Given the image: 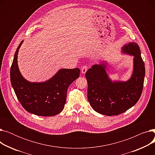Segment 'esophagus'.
<instances>
[{
  "instance_id": "1",
  "label": "esophagus",
  "mask_w": 155,
  "mask_h": 155,
  "mask_svg": "<svg viewBox=\"0 0 155 155\" xmlns=\"http://www.w3.org/2000/svg\"><path fill=\"white\" fill-rule=\"evenodd\" d=\"M88 70V67L87 66V65H84V66L82 67V68H81V71H82V73H85V72L87 71V70Z\"/></svg>"
}]
</instances>
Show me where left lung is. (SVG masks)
Returning a JSON list of instances; mask_svg holds the SVG:
<instances>
[{
    "label": "left lung",
    "instance_id": "1",
    "mask_svg": "<svg viewBox=\"0 0 155 155\" xmlns=\"http://www.w3.org/2000/svg\"><path fill=\"white\" fill-rule=\"evenodd\" d=\"M122 49L124 53L134 56L133 75L127 82H112L104 63L93 65L85 73L88 102L94 110L105 116L126 112L139 101L143 91L145 67L140 47L132 42Z\"/></svg>",
    "mask_w": 155,
    "mask_h": 155
}]
</instances>
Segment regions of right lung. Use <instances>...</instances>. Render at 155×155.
<instances>
[{"label": "right lung", "mask_w": 155, "mask_h": 155, "mask_svg": "<svg viewBox=\"0 0 155 155\" xmlns=\"http://www.w3.org/2000/svg\"><path fill=\"white\" fill-rule=\"evenodd\" d=\"M22 42L16 50L10 71L11 84L17 98L25 110L35 115L58 114L64 108L68 87L80 75V69H61L46 82H29L21 75L18 65V51Z\"/></svg>", "instance_id": "right-lung-1"}]
</instances>
